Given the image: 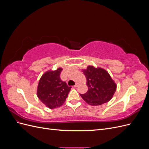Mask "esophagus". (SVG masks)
Segmentation results:
<instances>
[{
	"label": "esophagus",
	"mask_w": 149,
	"mask_h": 149,
	"mask_svg": "<svg viewBox=\"0 0 149 149\" xmlns=\"http://www.w3.org/2000/svg\"><path fill=\"white\" fill-rule=\"evenodd\" d=\"M78 86V83H76V84H75V85L74 86V88H77Z\"/></svg>",
	"instance_id": "34e87169"
}]
</instances>
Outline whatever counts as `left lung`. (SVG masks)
Wrapping results in <instances>:
<instances>
[{
	"label": "left lung",
	"instance_id": "left-lung-1",
	"mask_svg": "<svg viewBox=\"0 0 149 149\" xmlns=\"http://www.w3.org/2000/svg\"><path fill=\"white\" fill-rule=\"evenodd\" d=\"M83 72L87 79L88 91L80 96L92 106L101 105L111 100L116 89V84L109 74L104 69L89 66Z\"/></svg>",
	"mask_w": 149,
	"mask_h": 149
}]
</instances>
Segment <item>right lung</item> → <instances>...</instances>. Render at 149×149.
I'll list each match as a JSON object with an SVG mask.
<instances>
[{"label": "right lung", "instance_id": "obj_1", "mask_svg": "<svg viewBox=\"0 0 149 149\" xmlns=\"http://www.w3.org/2000/svg\"><path fill=\"white\" fill-rule=\"evenodd\" d=\"M62 70L59 68L55 71H48L39 81L38 97L50 109L61 106L66 101L71 88L61 79Z\"/></svg>", "mask_w": 149, "mask_h": 149}]
</instances>
